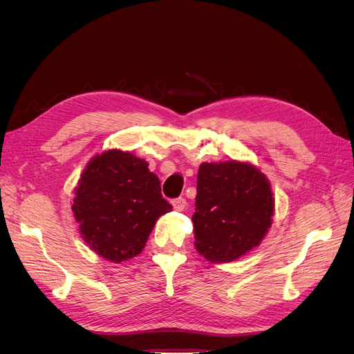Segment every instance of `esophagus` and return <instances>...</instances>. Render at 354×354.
<instances>
[{
    "instance_id": "1",
    "label": "esophagus",
    "mask_w": 354,
    "mask_h": 354,
    "mask_svg": "<svg viewBox=\"0 0 354 354\" xmlns=\"http://www.w3.org/2000/svg\"><path fill=\"white\" fill-rule=\"evenodd\" d=\"M171 205H173V208L176 211H183L186 208V199L183 198H177L174 201H171Z\"/></svg>"
}]
</instances>
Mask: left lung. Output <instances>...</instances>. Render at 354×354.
<instances>
[{
	"mask_svg": "<svg viewBox=\"0 0 354 354\" xmlns=\"http://www.w3.org/2000/svg\"><path fill=\"white\" fill-rule=\"evenodd\" d=\"M195 199V248L209 263L238 260L257 248L272 227L270 181L246 160L202 162Z\"/></svg>",
	"mask_w": 354,
	"mask_h": 354,
	"instance_id": "8db88e82",
	"label": "left lung"
}]
</instances>
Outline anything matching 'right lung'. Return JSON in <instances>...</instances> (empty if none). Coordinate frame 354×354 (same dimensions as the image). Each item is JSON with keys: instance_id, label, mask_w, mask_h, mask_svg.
Listing matches in <instances>:
<instances>
[{"instance_id": "add662e5", "label": "right lung", "mask_w": 354, "mask_h": 354, "mask_svg": "<svg viewBox=\"0 0 354 354\" xmlns=\"http://www.w3.org/2000/svg\"><path fill=\"white\" fill-rule=\"evenodd\" d=\"M72 212L91 251L112 263L138 255L158 218L171 211L147 160L121 149L94 155L73 189Z\"/></svg>"}]
</instances>
